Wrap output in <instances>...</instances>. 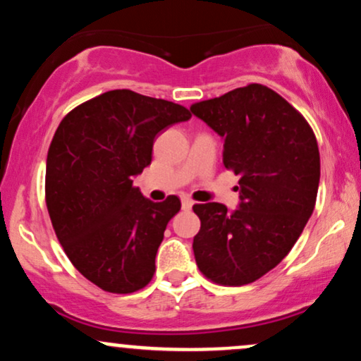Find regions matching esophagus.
<instances>
[{
    "label": "esophagus",
    "instance_id": "esophagus-1",
    "mask_svg": "<svg viewBox=\"0 0 361 361\" xmlns=\"http://www.w3.org/2000/svg\"><path fill=\"white\" fill-rule=\"evenodd\" d=\"M181 207H183V210H190L193 207V200H190V198H181Z\"/></svg>",
    "mask_w": 361,
    "mask_h": 361
}]
</instances>
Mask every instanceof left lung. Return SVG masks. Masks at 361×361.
I'll return each instance as SVG.
<instances>
[{"label":"left lung","mask_w":361,"mask_h":361,"mask_svg":"<svg viewBox=\"0 0 361 361\" xmlns=\"http://www.w3.org/2000/svg\"><path fill=\"white\" fill-rule=\"evenodd\" d=\"M224 139V166L239 175L241 204H195L198 270L214 283L241 287L267 275L304 231L316 205L321 157L299 110L258 82L190 106Z\"/></svg>","instance_id":"obj_1"}]
</instances>
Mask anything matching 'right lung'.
Wrapping results in <instances>:
<instances>
[{"label":"right lung","instance_id":"add662e5","mask_svg":"<svg viewBox=\"0 0 361 361\" xmlns=\"http://www.w3.org/2000/svg\"><path fill=\"white\" fill-rule=\"evenodd\" d=\"M192 117L188 109L130 90H111L61 120L47 152L45 204L78 271L110 293L144 288L181 202L147 200L132 178L151 164L154 137Z\"/></svg>","mask_w":361,"mask_h":361}]
</instances>
